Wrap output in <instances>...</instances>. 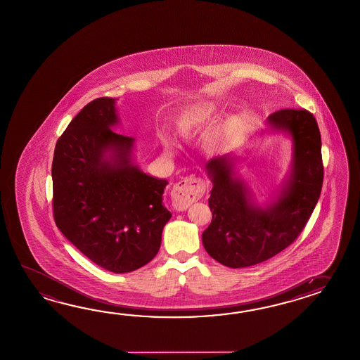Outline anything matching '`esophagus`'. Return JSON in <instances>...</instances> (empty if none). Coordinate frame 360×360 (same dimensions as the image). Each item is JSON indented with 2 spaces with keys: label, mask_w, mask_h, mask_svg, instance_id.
I'll use <instances>...</instances> for the list:
<instances>
[{
  "label": "esophagus",
  "mask_w": 360,
  "mask_h": 360,
  "mask_svg": "<svg viewBox=\"0 0 360 360\" xmlns=\"http://www.w3.org/2000/svg\"><path fill=\"white\" fill-rule=\"evenodd\" d=\"M205 182L196 176L182 179L173 187L172 200L176 210H184L204 195Z\"/></svg>",
  "instance_id": "1"
}]
</instances>
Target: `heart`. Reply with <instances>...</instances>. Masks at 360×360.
<instances>
[{
	"label": "heart",
	"instance_id": "obj_1",
	"mask_svg": "<svg viewBox=\"0 0 360 360\" xmlns=\"http://www.w3.org/2000/svg\"><path fill=\"white\" fill-rule=\"evenodd\" d=\"M216 111V105H213V104H205V105H200L196 108H192L190 111H187L182 115V117L179 120V127H181L184 133L190 134L192 130L200 128L201 125L208 122L214 116ZM165 144L168 147H172L173 143L169 139H167Z\"/></svg>",
	"mask_w": 360,
	"mask_h": 360
}]
</instances>
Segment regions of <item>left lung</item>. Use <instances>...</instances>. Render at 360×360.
Segmentation results:
<instances>
[{
    "instance_id": "left-lung-1",
    "label": "left lung",
    "mask_w": 360,
    "mask_h": 360,
    "mask_svg": "<svg viewBox=\"0 0 360 360\" xmlns=\"http://www.w3.org/2000/svg\"><path fill=\"white\" fill-rule=\"evenodd\" d=\"M271 131L292 139V164L276 196L259 205L236 170L233 152L213 158L205 168L213 184V213L202 244L217 262L231 269L261 264L289 247L312 214L323 186L321 138L306 110H280L267 117Z\"/></svg>"
}]
</instances>
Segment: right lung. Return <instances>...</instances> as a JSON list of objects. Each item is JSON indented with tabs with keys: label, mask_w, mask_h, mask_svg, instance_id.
Segmentation results:
<instances>
[{
	"label": "right lung",
	"mask_w": 360,
	"mask_h": 360,
	"mask_svg": "<svg viewBox=\"0 0 360 360\" xmlns=\"http://www.w3.org/2000/svg\"><path fill=\"white\" fill-rule=\"evenodd\" d=\"M116 101L86 104L58 139L53 159L56 227L90 261L115 274L134 271L158 255L172 213L168 184L133 161L134 138L119 125Z\"/></svg>",
	"instance_id": "obj_1"
}]
</instances>
